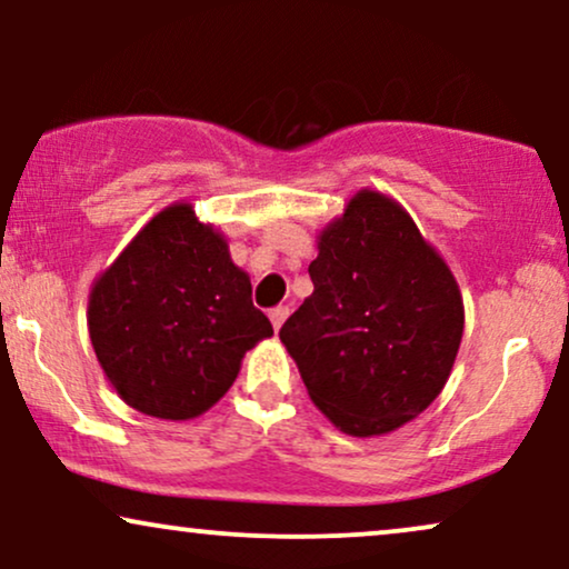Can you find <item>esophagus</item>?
<instances>
[{
    "instance_id": "1",
    "label": "esophagus",
    "mask_w": 569,
    "mask_h": 569,
    "mask_svg": "<svg viewBox=\"0 0 569 569\" xmlns=\"http://www.w3.org/2000/svg\"><path fill=\"white\" fill-rule=\"evenodd\" d=\"M286 318H289V307H283V305H278V307H272L270 310V321H272V329H280V326H283V321Z\"/></svg>"
}]
</instances>
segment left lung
<instances>
[{
	"label": "left lung",
	"mask_w": 569,
	"mask_h": 569,
	"mask_svg": "<svg viewBox=\"0 0 569 569\" xmlns=\"http://www.w3.org/2000/svg\"><path fill=\"white\" fill-rule=\"evenodd\" d=\"M312 289L283 323L312 403L350 436H380L426 411L462 339L460 289L398 202L358 192L310 264Z\"/></svg>",
	"instance_id": "left-lung-1"
}]
</instances>
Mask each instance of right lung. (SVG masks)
Instances as JSON below:
<instances>
[{
	"instance_id": "right-lung-1",
	"label": "right lung",
	"mask_w": 569,
	"mask_h": 569,
	"mask_svg": "<svg viewBox=\"0 0 569 569\" xmlns=\"http://www.w3.org/2000/svg\"><path fill=\"white\" fill-rule=\"evenodd\" d=\"M88 329L122 401L160 420L213 407L246 350L272 335L227 240L187 202L160 211L96 280Z\"/></svg>"
}]
</instances>
